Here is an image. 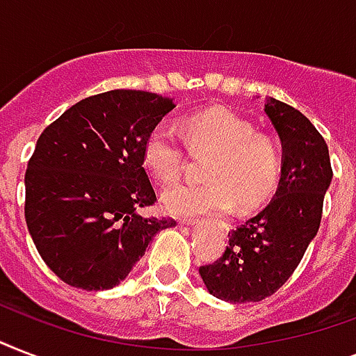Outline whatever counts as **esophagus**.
Listing matches in <instances>:
<instances>
[{
    "label": "esophagus",
    "instance_id": "1",
    "mask_svg": "<svg viewBox=\"0 0 356 356\" xmlns=\"http://www.w3.org/2000/svg\"><path fill=\"white\" fill-rule=\"evenodd\" d=\"M190 225H195V227H197V225H203V222H200V220H194V222H188ZM214 225H216L218 229H222V231H229V225L225 222H220V220H216V222H214Z\"/></svg>",
    "mask_w": 356,
    "mask_h": 356
}]
</instances>
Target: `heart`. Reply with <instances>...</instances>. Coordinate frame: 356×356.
Returning a JSON list of instances; mask_svg holds the SVG:
<instances>
[{
    "mask_svg": "<svg viewBox=\"0 0 356 356\" xmlns=\"http://www.w3.org/2000/svg\"><path fill=\"white\" fill-rule=\"evenodd\" d=\"M186 144L194 153L211 155L201 184H175L162 192L170 214L194 218L229 211L234 203L249 211L275 192L281 177V153L270 136L254 133L253 123L223 107L188 114L181 122ZM145 170L161 183L177 181L184 164L183 147L170 123L151 129L142 147Z\"/></svg>",
    "mask_w": 356,
    "mask_h": 356,
    "instance_id": "b5f03b06",
    "label": "heart"
}]
</instances>
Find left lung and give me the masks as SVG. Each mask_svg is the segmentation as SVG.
<instances>
[{"label":"left lung","instance_id":"8db88e82","mask_svg":"<svg viewBox=\"0 0 356 356\" xmlns=\"http://www.w3.org/2000/svg\"><path fill=\"white\" fill-rule=\"evenodd\" d=\"M264 113L282 145L275 195L229 233L222 259L200 268L207 290L234 305L262 301L288 281L320 229L332 179L329 147L307 116L273 97Z\"/></svg>","mask_w":356,"mask_h":356}]
</instances>
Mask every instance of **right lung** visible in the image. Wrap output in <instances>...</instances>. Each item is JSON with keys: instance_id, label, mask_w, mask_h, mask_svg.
Segmentation results:
<instances>
[{"instance_id": "1", "label": "right lung", "mask_w": 356, "mask_h": 356, "mask_svg": "<svg viewBox=\"0 0 356 356\" xmlns=\"http://www.w3.org/2000/svg\"><path fill=\"white\" fill-rule=\"evenodd\" d=\"M172 97L111 90L81 99L44 129L25 172V222L42 260L66 284L108 290L173 220L144 218L156 201L142 147Z\"/></svg>"}]
</instances>
